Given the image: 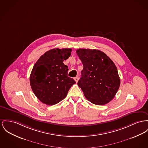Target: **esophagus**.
I'll use <instances>...</instances> for the list:
<instances>
[{
	"label": "esophagus",
	"mask_w": 148,
	"mask_h": 148,
	"mask_svg": "<svg viewBox=\"0 0 148 148\" xmlns=\"http://www.w3.org/2000/svg\"><path fill=\"white\" fill-rule=\"evenodd\" d=\"M74 79H75V81H76V82H78V81H79V76H77V77H75V78H74Z\"/></svg>",
	"instance_id": "34e87169"
}]
</instances>
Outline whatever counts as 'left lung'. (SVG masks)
Here are the masks:
<instances>
[{
  "label": "left lung",
  "instance_id": "1",
  "mask_svg": "<svg viewBox=\"0 0 148 148\" xmlns=\"http://www.w3.org/2000/svg\"><path fill=\"white\" fill-rule=\"evenodd\" d=\"M76 53L84 66L77 85L85 97L96 105L108 103L114 98L120 86L114 62L99 50L79 49Z\"/></svg>",
  "mask_w": 148,
  "mask_h": 148
}]
</instances>
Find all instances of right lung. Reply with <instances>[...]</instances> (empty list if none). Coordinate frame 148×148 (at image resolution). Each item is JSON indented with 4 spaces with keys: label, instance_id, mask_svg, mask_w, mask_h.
Returning a JSON list of instances; mask_svg holds the SVG:
<instances>
[{
    "label": "right lung",
    "instance_id": "1",
    "mask_svg": "<svg viewBox=\"0 0 148 148\" xmlns=\"http://www.w3.org/2000/svg\"><path fill=\"white\" fill-rule=\"evenodd\" d=\"M71 48L53 49L42 55L30 75V85L42 103L52 106L65 98L75 81L67 76L68 67L63 61L71 56Z\"/></svg>",
    "mask_w": 148,
    "mask_h": 148
}]
</instances>
